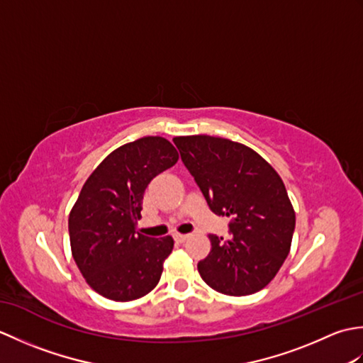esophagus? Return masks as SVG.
Returning <instances> with one entry per match:
<instances>
[{"label": "esophagus", "mask_w": 363, "mask_h": 363, "mask_svg": "<svg viewBox=\"0 0 363 363\" xmlns=\"http://www.w3.org/2000/svg\"><path fill=\"white\" fill-rule=\"evenodd\" d=\"M189 238H190V234H174V240H176L177 243L187 242Z\"/></svg>", "instance_id": "34e87169"}]
</instances>
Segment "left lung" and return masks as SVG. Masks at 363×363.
I'll list each match as a JSON object with an SVG mask.
<instances>
[{
    "label": "left lung",
    "instance_id": "1",
    "mask_svg": "<svg viewBox=\"0 0 363 363\" xmlns=\"http://www.w3.org/2000/svg\"><path fill=\"white\" fill-rule=\"evenodd\" d=\"M173 142L211 211L233 220L230 240L209 235V256L198 262L203 281L229 296L267 287L287 259L295 230L281 176L250 146L229 138L184 135Z\"/></svg>",
    "mask_w": 363,
    "mask_h": 363
}]
</instances>
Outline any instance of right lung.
<instances>
[{"label":"right lung","instance_id":"obj_1","mask_svg":"<svg viewBox=\"0 0 363 363\" xmlns=\"http://www.w3.org/2000/svg\"><path fill=\"white\" fill-rule=\"evenodd\" d=\"M179 154L164 137H142L113 150L82 186L68 217L73 259L99 295L126 303L156 287L173 238L137 233L145 189Z\"/></svg>","mask_w":363,"mask_h":363}]
</instances>
